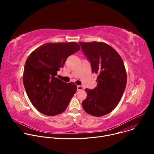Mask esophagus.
I'll return each mask as SVG.
<instances>
[{"instance_id": "esophagus-1", "label": "esophagus", "mask_w": 154, "mask_h": 154, "mask_svg": "<svg viewBox=\"0 0 154 154\" xmlns=\"http://www.w3.org/2000/svg\"><path fill=\"white\" fill-rule=\"evenodd\" d=\"M83 89V87L82 86H80V85H78L77 86V91H79V90H82Z\"/></svg>"}]
</instances>
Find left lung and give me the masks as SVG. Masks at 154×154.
Listing matches in <instances>:
<instances>
[{"label": "left lung", "mask_w": 154, "mask_h": 154, "mask_svg": "<svg viewBox=\"0 0 154 154\" xmlns=\"http://www.w3.org/2000/svg\"><path fill=\"white\" fill-rule=\"evenodd\" d=\"M84 54L97 74V86L85 89L86 98L82 105L90 115L100 117L110 113L119 103L127 83L123 60L117 51L103 42H80Z\"/></svg>", "instance_id": "left-lung-1"}]
</instances>
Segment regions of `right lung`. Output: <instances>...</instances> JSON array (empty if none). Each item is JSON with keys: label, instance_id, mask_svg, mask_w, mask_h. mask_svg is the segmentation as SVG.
<instances>
[{"label": "right lung", "instance_id": "1", "mask_svg": "<svg viewBox=\"0 0 154 154\" xmlns=\"http://www.w3.org/2000/svg\"><path fill=\"white\" fill-rule=\"evenodd\" d=\"M80 49L75 42H49L38 47L27 58L23 83L31 103L40 113L55 116L67 108L77 86L56 75L67 58Z\"/></svg>", "mask_w": 154, "mask_h": 154}]
</instances>
